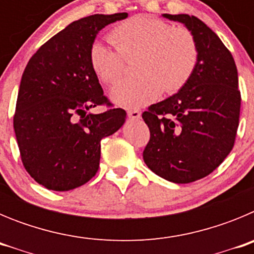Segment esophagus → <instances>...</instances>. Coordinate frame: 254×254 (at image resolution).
I'll return each instance as SVG.
<instances>
[{
	"mask_svg": "<svg viewBox=\"0 0 254 254\" xmlns=\"http://www.w3.org/2000/svg\"><path fill=\"white\" fill-rule=\"evenodd\" d=\"M127 114H128V117L131 118V120H138L141 117V112L138 111V109H132V111H128L127 112Z\"/></svg>",
	"mask_w": 254,
	"mask_h": 254,
	"instance_id": "obj_1",
	"label": "esophagus"
}]
</instances>
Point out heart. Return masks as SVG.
Wrapping results in <instances>:
<instances>
[{
	"mask_svg": "<svg viewBox=\"0 0 254 254\" xmlns=\"http://www.w3.org/2000/svg\"><path fill=\"white\" fill-rule=\"evenodd\" d=\"M109 39L116 47L94 42L89 64L104 85H113L125 73V61L136 58L133 81H123L112 89L111 98L125 108L150 104L164 94H174L187 85L198 64L194 35L183 26L150 15H136L114 26Z\"/></svg>",
	"mask_w": 254,
	"mask_h": 254,
	"instance_id": "obj_1",
	"label": "heart"
}]
</instances>
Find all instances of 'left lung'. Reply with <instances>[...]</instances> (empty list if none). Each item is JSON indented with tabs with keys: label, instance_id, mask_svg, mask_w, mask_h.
<instances>
[{
	"label": "left lung",
	"instance_id": "left-lung-1",
	"mask_svg": "<svg viewBox=\"0 0 254 254\" xmlns=\"http://www.w3.org/2000/svg\"><path fill=\"white\" fill-rule=\"evenodd\" d=\"M163 16L194 35L198 64L182 90L142 113L150 129L143 161L155 174L181 185L208 176L232 151L241 91L232 53L205 22L186 13Z\"/></svg>",
	"mask_w": 254,
	"mask_h": 254
}]
</instances>
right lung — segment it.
<instances>
[{
  "mask_svg": "<svg viewBox=\"0 0 254 254\" xmlns=\"http://www.w3.org/2000/svg\"><path fill=\"white\" fill-rule=\"evenodd\" d=\"M127 13H96L71 22L29 60L17 94L13 129L31 178L52 190L85 185L99 169L100 141L123 126L126 111L111 107L89 64L96 34Z\"/></svg>",
  "mask_w": 254,
  "mask_h": 254,
  "instance_id": "1",
  "label": "right lung"
}]
</instances>
